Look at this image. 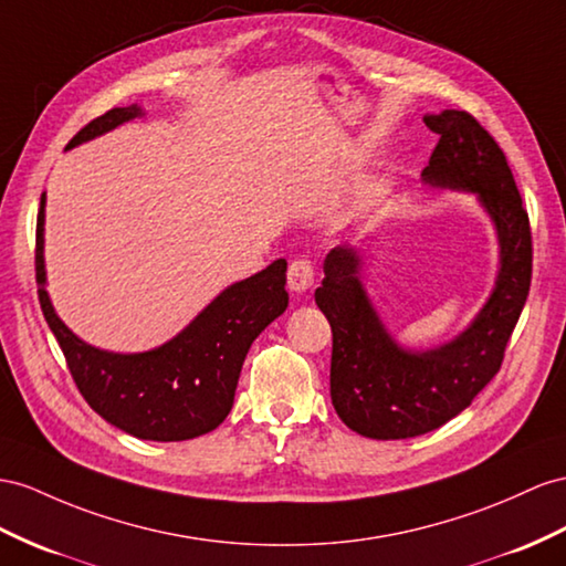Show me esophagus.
I'll return each mask as SVG.
<instances>
[{
    "instance_id": "esophagus-1",
    "label": "esophagus",
    "mask_w": 566,
    "mask_h": 566,
    "mask_svg": "<svg viewBox=\"0 0 566 566\" xmlns=\"http://www.w3.org/2000/svg\"><path fill=\"white\" fill-rule=\"evenodd\" d=\"M286 282H289V289H292V292H296V294L308 292L313 282H315V270H313L311 260H306V258L294 260V263L289 265Z\"/></svg>"
}]
</instances>
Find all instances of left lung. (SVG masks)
I'll return each mask as SVG.
<instances>
[{"label": "left lung", "instance_id": "left-lung-1", "mask_svg": "<svg viewBox=\"0 0 566 566\" xmlns=\"http://www.w3.org/2000/svg\"><path fill=\"white\" fill-rule=\"evenodd\" d=\"M440 134L421 179L473 193L495 227V286L457 337L430 349L401 346L364 284V251L342 243L325 258L317 308L332 327L329 397L346 428L370 440H407L444 426L495 378L531 286V227L506 157L471 114L442 109L423 119Z\"/></svg>", "mask_w": 566, "mask_h": 566}]
</instances>
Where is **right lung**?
I'll list each match as a JSON object with an SVG mask.
<instances>
[{"label": "right lung", "instance_id": "obj_1", "mask_svg": "<svg viewBox=\"0 0 566 566\" xmlns=\"http://www.w3.org/2000/svg\"><path fill=\"white\" fill-rule=\"evenodd\" d=\"M140 105L114 107L71 138L66 150L143 117ZM45 193L38 212L35 277L42 315L60 342L71 375L91 409L138 440L181 442L220 426L234 407L251 344L289 306L286 260L222 289L179 335L148 352L97 349L71 332L48 294Z\"/></svg>", "mask_w": 566, "mask_h": 566}]
</instances>
